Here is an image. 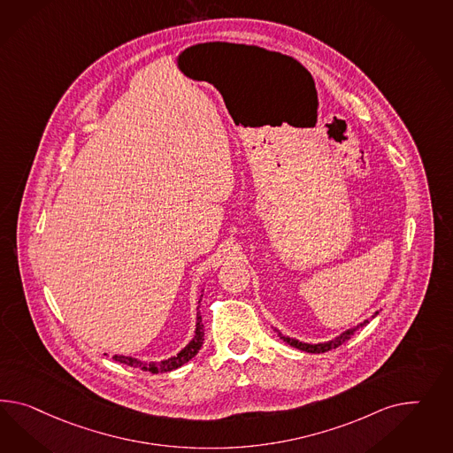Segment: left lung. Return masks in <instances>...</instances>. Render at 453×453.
<instances>
[{
    "label": "left lung",
    "instance_id": "obj_1",
    "mask_svg": "<svg viewBox=\"0 0 453 453\" xmlns=\"http://www.w3.org/2000/svg\"><path fill=\"white\" fill-rule=\"evenodd\" d=\"M378 315V311L371 317V319H374ZM367 323H369V319H365L361 325H357L355 328H351V330L344 331L342 333L338 338H334L333 342H319V344H308V342H296V340H292V338H287V336H281V340L285 342H288L290 346H294L296 349H302V351H306V353H325V351H330V349H334V348H338L340 344L342 342H348L353 334H355L356 331L359 330V328H363V326H366Z\"/></svg>",
    "mask_w": 453,
    "mask_h": 453
}]
</instances>
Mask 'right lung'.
Returning <instances> with one entry per match:
<instances>
[{"instance_id":"1","label":"right lung","mask_w":453,"mask_h":453,"mask_svg":"<svg viewBox=\"0 0 453 453\" xmlns=\"http://www.w3.org/2000/svg\"><path fill=\"white\" fill-rule=\"evenodd\" d=\"M201 296H203V295H201ZM199 302H201V298H199ZM203 342H204V325H203V321H201V313L197 311L195 338H193V340L189 342V344H188L184 349H181L178 355L173 356V357L166 359V361H161L158 365H157V363L140 361V359H136V357H128V356H113V359L119 361V363L127 365V366L138 367V369H142V371H150V372H153V374L168 372V371H173V369H178V367L183 366L184 363H188L191 357H195V356L197 355V351L201 349Z\"/></svg>"}]
</instances>
